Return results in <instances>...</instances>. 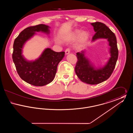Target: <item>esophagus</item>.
Segmentation results:
<instances>
[{"instance_id":"34e87169","label":"esophagus","mask_w":133,"mask_h":133,"mask_svg":"<svg viewBox=\"0 0 133 133\" xmlns=\"http://www.w3.org/2000/svg\"><path fill=\"white\" fill-rule=\"evenodd\" d=\"M70 48H67V49H66V50H65V54H66V55L69 54L70 53Z\"/></svg>"}]
</instances>
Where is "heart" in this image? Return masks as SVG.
Listing matches in <instances>:
<instances>
[{
    "mask_svg": "<svg viewBox=\"0 0 133 133\" xmlns=\"http://www.w3.org/2000/svg\"><path fill=\"white\" fill-rule=\"evenodd\" d=\"M79 36V41L81 43L85 42L88 38V33L86 31H82L81 32L80 30H76L72 33L71 35L72 38H75Z\"/></svg>",
    "mask_w": 133,
    "mask_h": 133,
    "instance_id": "heart-1",
    "label": "heart"
}]
</instances>
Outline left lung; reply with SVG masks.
Instances as JSON below:
<instances>
[{
	"label": "left lung",
	"mask_w": 133,
	"mask_h": 133,
	"mask_svg": "<svg viewBox=\"0 0 133 133\" xmlns=\"http://www.w3.org/2000/svg\"><path fill=\"white\" fill-rule=\"evenodd\" d=\"M91 24L93 26L96 32L92 41L101 38L107 39L110 46L111 57L104 67L96 68L85 56L84 51L77 52L76 56L78 61L75 71L81 81L89 84L95 85L106 81L112 74L118 57V49L116 36L107 26L100 22H96Z\"/></svg>",
	"instance_id": "1"
}]
</instances>
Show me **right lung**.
<instances>
[{"instance_id": "obj_1", "label": "right lung", "mask_w": 133, "mask_h": 133, "mask_svg": "<svg viewBox=\"0 0 133 133\" xmlns=\"http://www.w3.org/2000/svg\"><path fill=\"white\" fill-rule=\"evenodd\" d=\"M49 27L44 24L30 26L24 29L15 38L13 44L12 59L20 77L26 82L35 86H43L51 82L56 73L57 66L64 57L65 52H57L46 48L34 61L26 60L22 54L26 42L35 32L49 34Z\"/></svg>"}]
</instances>
